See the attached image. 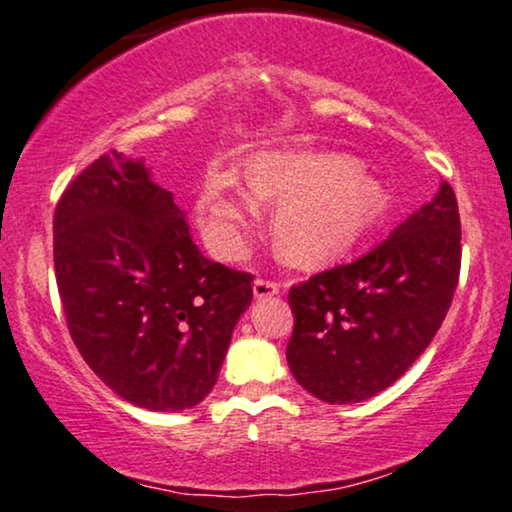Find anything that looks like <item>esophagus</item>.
<instances>
[{
	"mask_svg": "<svg viewBox=\"0 0 512 512\" xmlns=\"http://www.w3.org/2000/svg\"><path fill=\"white\" fill-rule=\"evenodd\" d=\"M278 290H281V285H278L276 281H267V278H257V281L252 283V292H255L257 299L274 297V295H278Z\"/></svg>",
	"mask_w": 512,
	"mask_h": 512,
	"instance_id": "1",
	"label": "esophagus"
}]
</instances>
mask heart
<instances>
[{
    "mask_svg": "<svg viewBox=\"0 0 512 512\" xmlns=\"http://www.w3.org/2000/svg\"><path fill=\"white\" fill-rule=\"evenodd\" d=\"M245 182L257 201H281L271 229L276 250L295 267H318L349 252L388 208L384 182L337 152H260L248 161ZM196 213L210 250L222 260H236L252 215L250 195L238 177L210 170Z\"/></svg>",
    "mask_w": 512,
    "mask_h": 512,
    "instance_id": "1",
    "label": "heart"
}]
</instances>
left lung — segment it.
Segmentation results:
<instances>
[{
  "label": "left lung",
  "mask_w": 512,
  "mask_h": 512,
  "mask_svg": "<svg viewBox=\"0 0 512 512\" xmlns=\"http://www.w3.org/2000/svg\"><path fill=\"white\" fill-rule=\"evenodd\" d=\"M459 269V206L442 182L431 203L360 260L292 285V377L330 405L381 393L433 342Z\"/></svg>",
  "instance_id": "8db88e82"
}]
</instances>
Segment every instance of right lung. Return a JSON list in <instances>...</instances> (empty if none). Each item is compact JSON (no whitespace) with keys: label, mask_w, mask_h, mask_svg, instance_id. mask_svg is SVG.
I'll use <instances>...</instances> for the list:
<instances>
[{"label":"right lung","mask_w":512,"mask_h":512,"mask_svg":"<svg viewBox=\"0 0 512 512\" xmlns=\"http://www.w3.org/2000/svg\"><path fill=\"white\" fill-rule=\"evenodd\" d=\"M53 264L72 342L114 393L177 412L213 391L252 276L201 255L140 159L105 154L70 182Z\"/></svg>","instance_id":"right-lung-1"}]
</instances>
